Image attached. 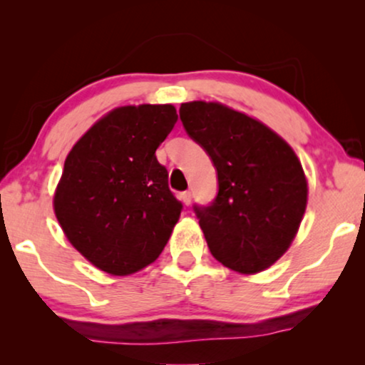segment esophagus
<instances>
[{"instance_id":"1","label":"esophagus","mask_w":365,"mask_h":365,"mask_svg":"<svg viewBox=\"0 0 365 365\" xmlns=\"http://www.w3.org/2000/svg\"><path fill=\"white\" fill-rule=\"evenodd\" d=\"M179 199H181V201L186 204V206H189V204H191V199H192V194L189 192V191H184V192H181V196H179Z\"/></svg>"}]
</instances>
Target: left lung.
I'll return each mask as SVG.
<instances>
[{"mask_svg":"<svg viewBox=\"0 0 365 365\" xmlns=\"http://www.w3.org/2000/svg\"><path fill=\"white\" fill-rule=\"evenodd\" d=\"M179 116L217 171L214 201L194 204L209 251L241 274L272 266L306 211L307 181L296 153L257 119L219 103H184Z\"/></svg>","mask_w":365,"mask_h":365,"instance_id":"obj_1","label":"left lung"}]
</instances>
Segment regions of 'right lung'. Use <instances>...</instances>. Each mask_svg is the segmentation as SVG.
I'll return each mask as SVG.
<instances>
[{
    "instance_id": "obj_1",
    "label": "right lung",
    "mask_w": 365,
    "mask_h": 365,
    "mask_svg": "<svg viewBox=\"0 0 365 365\" xmlns=\"http://www.w3.org/2000/svg\"><path fill=\"white\" fill-rule=\"evenodd\" d=\"M178 121L173 104L113 109L69 151L54 212L69 242L101 271L128 276L156 261L182 204L156 149Z\"/></svg>"
}]
</instances>
